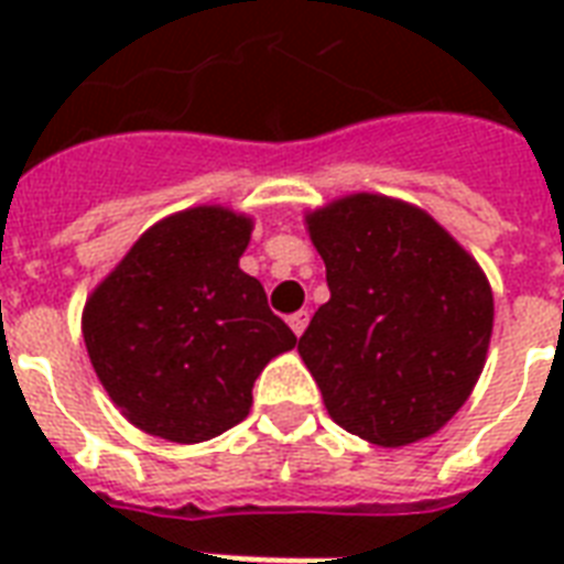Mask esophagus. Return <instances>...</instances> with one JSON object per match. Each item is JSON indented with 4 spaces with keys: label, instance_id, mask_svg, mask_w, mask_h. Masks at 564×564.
I'll list each match as a JSON object with an SVG mask.
<instances>
[{
    "label": "esophagus",
    "instance_id": "esophagus-1",
    "mask_svg": "<svg viewBox=\"0 0 564 564\" xmlns=\"http://www.w3.org/2000/svg\"><path fill=\"white\" fill-rule=\"evenodd\" d=\"M307 322H310V313H307V310H299V313H292V316H290L292 334H295V336L304 334V327H307Z\"/></svg>",
    "mask_w": 564,
    "mask_h": 564
}]
</instances>
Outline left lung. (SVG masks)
<instances>
[{
	"label": "left lung",
	"instance_id": "left-lung-1",
	"mask_svg": "<svg viewBox=\"0 0 564 564\" xmlns=\"http://www.w3.org/2000/svg\"><path fill=\"white\" fill-rule=\"evenodd\" d=\"M330 301L299 339L330 419L371 445L433 436L468 401L495 299L468 251L419 207L354 193L307 216Z\"/></svg>",
	"mask_w": 564,
	"mask_h": 564
}]
</instances>
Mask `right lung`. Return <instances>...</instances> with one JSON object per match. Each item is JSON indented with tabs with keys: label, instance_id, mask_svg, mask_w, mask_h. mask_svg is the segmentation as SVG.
Listing matches in <instances>:
<instances>
[{
	"label": "right lung",
	"instance_id": "obj_1",
	"mask_svg": "<svg viewBox=\"0 0 564 564\" xmlns=\"http://www.w3.org/2000/svg\"><path fill=\"white\" fill-rule=\"evenodd\" d=\"M251 219L204 204L137 239L84 304L110 401L149 436L195 445L246 419L265 362L295 348L263 283L239 269Z\"/></svg>",
	"mask_w": 564,
	"mask_h": 564
}]
</instances>
